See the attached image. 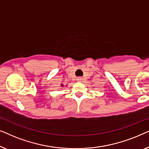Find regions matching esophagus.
<instances>
[{
  "label": "esophagus",
  "instance_id": "34e87169",
  "mask_svg": "<svg viewBox=\"0 0 149 149\" xmlns=\"http://www.w3.org/2000/svg\"><path fill=\"white\" fill-rule=\"evenodd\" d=\"M77 81H79V82H81V81H83V78L82 77H78V78L77 79Z\"/></svg>",
  "mask_w": 149,
  "mask_h": 149
}]
</instances>
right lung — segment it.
Returning a JSON list of instances; mask_svg holds the SVG:
<instances>
[{
	"label": "right lung",
	"mask_w": 149,
	"mask_h": 149,
	"mask_svg": "<svg viewBox=\"0 0 149 149\" xmlns=\"http://www.w3.org/2000/svg\"><path fill=\"white\" fill-rule=\"evenodd\" d=\"M62 87H64V85H62Z\"/></svg>",
	"instance_id": "add662e5"
}]
</instances>
